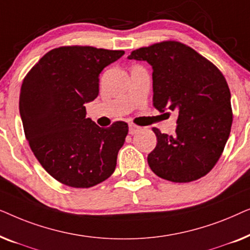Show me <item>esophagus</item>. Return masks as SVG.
<instances>
[{"label": "esophagus", "mask_w": 250, "mask_h": 250, "mask_svg": "<svg viewBox=\"0 0 250 250\" xmlns=\"http://www.w3.org/2000/svg\"><path fill=\"white\" fill-rule=\"evenodd\" d=\"M140 129H141V127H139V126H136L134 124H129L128 126V133L131 135H134L135 133H138Z\"/></svg>", "instance_id": "1"}]
</instances>
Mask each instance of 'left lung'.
<instances>
[{"mask_svg":"<svg viewBox=\"0 0 250 250\" xmlns=\"http://www.w3.org/2000/svg\"><path fill=\"white\" fill-rule=\"evenodd\" d=\"M128 59L152 67L153 107L177 111L175 134L153 127L157 146L148 155L156 175L187 183L209 173L231 132V93L218 68L190 46L165 41L133 51Z\"/></svg>","mask_w":250,"mask_h":250,"instance_id":"1","label":"left lung"}]
</instances>
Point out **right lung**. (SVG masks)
I'll list each match as a JSON object with an SVG mask.
<instances>
[{"mask_svg": "<svg viewBox=\"0 0 250 250\" xmlns=\"http://www.w3.org/2000/svg\"><path fill=\"white\" fill-rule=\"evenodd\" d=\"M122 50L61 46L41 58L23 78L19 111L30 149L62 184L91 188L114 173L128 125L98 126L84 104L99 94V75Z\"/></svg>", "mask_w": 250, "mask_h": 250, "instance_id": "1", "label": "right lung"}]
</instances>
